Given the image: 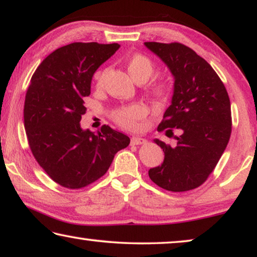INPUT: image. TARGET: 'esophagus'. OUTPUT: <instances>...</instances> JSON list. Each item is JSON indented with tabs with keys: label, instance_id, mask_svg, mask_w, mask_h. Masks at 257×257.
I'll list each match as a JSON object with an SVG mask.
<instances>
[{
	"label": "esophagus",
	"instance_id": "1",
	"mask_svg": "<svg viewBox=\"0 0 257 257\" xmlns=\"http://www.w3.org/2000/svg\"><path fill=\"white\" fill-rule=\"evenodd\" d=\"M131 142L133 145H145L147 144V140L145 138H140V137H133L131 139Z\"/></svg>",
	"mask_w": 257,
	"mask_h": 257
}]
</instances>
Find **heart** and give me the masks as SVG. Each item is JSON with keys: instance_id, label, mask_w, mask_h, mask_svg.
Masks as SVG:
<instances>
[{"instance_id": "heart-1", "label": "heart", "mask_w": 257, "mask_h": 257, "mask_svg": "<svg viewBox=\"0 0 257 257\" xmlns=\"http://www.w3.org/2000/svg\"><path fill=\"white\" fill-rule=\"evenodd\" d=\"M126 68L134 80H147L152 76L154 71V63L148 56L142 54L132 55L126 61ZM105 76L104 70H98L94 76L95 79L96 87H101L103 84V79ZM168 93V85L164 81H159L152 87V94L156 98H163ZM145 109L140 104H131L123 108L117 109L113 111L112 118L116 123L126 130H133L138 126L139 120L145 116Z\"/></svg>"}]
</instances>
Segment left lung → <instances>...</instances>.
Instances as JSON below:
<instances>
[{"instance_id": "1", "label": "left lung", "mask_w": 257, "mask_h": 257, "mask_svg": "<svg viewBox=\"0 0 257 257\" xmlns=\"http://www.w3.org/2000/svg\"><path fill=\"white\" fill-rule=\"evenodd\" d=\"M145 46L175 78L171 104L157 131H167L168 137L173 128L180 133L175 137V146L154 140L163 149L164 161L149 170V178L167 191H191L207 180L230 140V98L215 70L187 46L178 42H145Z\"/></svg>"}]
</instances>
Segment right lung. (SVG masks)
Returning <instances> with one entry per match:
<instances>
[{
	"label": "right lung",
	"mask_w": 257,
	"mask_h": 257,
	"mask_svg": "<svg viewBox=\"0 0 257 257\" xmlns=\"http://www.w3.org/2000/svg\"><path fill=\"white\" fill-rule=\"evenodd\" d=\"M118 43L73 42L56 49L38 66L24 104V126L34 159L55 183L78 189L101 178L130 138L108 125L94 134L82 130L84 98L98 66Z\"/></svg>",
	"instance_id": "1"
}]
</instances>
